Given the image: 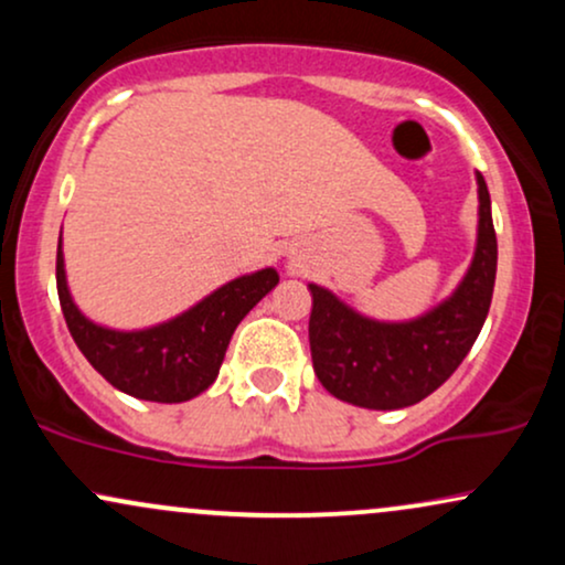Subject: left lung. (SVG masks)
Wrapping results in <instances>:
<instances>
[{
	"mask_svg": "<svg viewBox=\"0 0 565 565\" xmlns=\"http://www.w3.org/2000/svg\"><path fill=\"white\" fill-rule=\"evenodd\" d=\"M478 180V244L449 300L414 321H372L310 284L308 337L316 377L353 406L404 408L427 398L462 364L489 316L497 278V233L483 174Z\"/></svg>",
	"mask_w": 565,
	"mask_h": 565,
	"instance_id": "1",
	"label": "left lung"
}]
</instances>
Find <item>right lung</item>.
Instances as JSON below:
<instances>
[{
  "mask_svg": "<svg viewBox=\"0 0 565 565\" xmlns=\"http://www.w3.org/2000/svg\"><path fill=\"white\" fill-rule=\"evenodd\" d=\"M55 278L63 319L84 359L116 391L157 404H180L204 393L217 380L238 323L278 284L276 270L263 268L257 274L233 278L172 321L140 332H116L97 327L71 300L61 238Z\"/></svg>",
  "mask_w": 565,
  "mask_h": 565,
  "instance_id": "right-lung-1",
  "label": "right lung"
}]
</instances>
